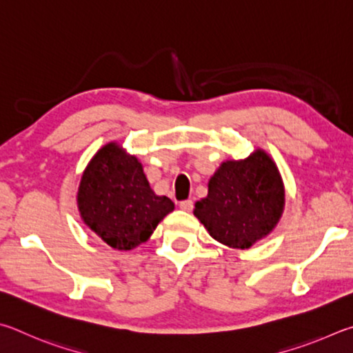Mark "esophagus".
<instances>
[{
    "label": "esophagus",
    "instance_id": "obj_1",
    "mask_svg": "<svg viewBox=\"0 0 353 353\" xmlns=\"http://www.w3.org/2000/svg\"><path fill=\"white\" fill-rule=\"evenodd\" d=\"M180 208L183 209V211L190 212L194 209V201L192 200H184V201L180 203Z\"/></svg>",
    "mask_w": 353,
    "mask_h": 353
}]
</instances>
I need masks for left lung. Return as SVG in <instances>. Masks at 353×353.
I'll list each match as a JSON object with an SVG mask.
<instances>
[{"mask_svg":"<svg viewBox=\"0 0 353 353\" xmlns=\"http://www.w3.org/2000/svg\"><path fill=\"white\" fill-rule=\"evenodd\" d=\"M285 189L279 169L257 148L246 159L225 161L208 184V196L195 203L194 215L217 242L251 248L281 220Z\"/></svg>","mask_w":353,"mask_h":353,"instance_id":"left-lung-1","label":"left lung"}]
</instances>
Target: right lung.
Masks as SVG:
<instances>
[{
    "label": "right lung",
    "instance_id": "obj_1",
    "mask_svg": "<svg viewBox=\"0 0 353 353\" xmlns=\"http://www.w3.org/2000/svg\"><path fill=\"white\" fill-rule=\"evenodd\" d=\"M85 225L111 248L144 243L173 211V201L150 189L142 164L117 142L103 145L86 165L77 192Z\"/></svg>",
    "mask_w": 353,
    "mask_h": 353
}]
</instances>
